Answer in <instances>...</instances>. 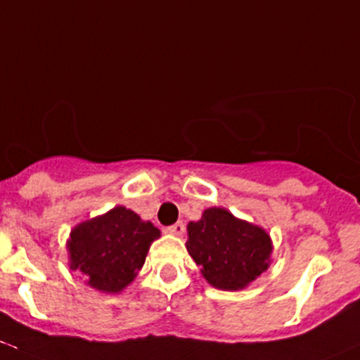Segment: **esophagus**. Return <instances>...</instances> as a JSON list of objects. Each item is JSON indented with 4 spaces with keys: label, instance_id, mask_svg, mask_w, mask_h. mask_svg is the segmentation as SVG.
I'll return each instance as SVG.
<instances>
[{
    "label": "esophagus",
    "instance_id": "obj_1",
    "mask_svg": "<svg viewBox=\"0 0 360 360\" xmlns=\"http://www.w3.org/2000/svg\"><path fill=\"white\" fill-rule=\"evenodd\" d=\"M167 232L172 236H183L184 234V224L183 222H176L171 227H167Z\"/></svg>",
    "mask_w": 360,
    "mask_h": 360
}]
</instances>
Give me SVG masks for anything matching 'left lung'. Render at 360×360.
<instances>
[{"instance_id":"obj_1","label":"left lung","mask_w":360,"mask_h":360,"mask_svg":"<svg viewBox=\"0 0 360 360\" xmlns=\"http://www.w3.org/2000/svg\"><path fill=\"white\" fill-rule=\"evenodd\" d=\"M186 250L201 275L220 290H243L271 263L270 234L222 207L207 208L188 224Z\"/></svg>"}]
</instances>
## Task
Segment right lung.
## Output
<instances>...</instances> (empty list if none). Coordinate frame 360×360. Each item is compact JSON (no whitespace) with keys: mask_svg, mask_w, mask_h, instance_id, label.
Masks as SVG:
<instances>
[{"mask_svg":"<svg viewBox=\"0 0 360 360\" xmlns=\"http://www.w3.org/2000/svg\"><path fill=\"white\" fill-rule=\"evenodd\" d=\"M160 231L129 208L117 207L77 224L66 240L70 268L104 294H120L136 278Z\"/></svg>","mask_w":360,"mask_h":360,"instance_id":"add662e5","label":"right lung"}]
</instances>
